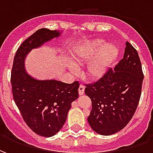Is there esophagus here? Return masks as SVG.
Instances as JSON below:
<instances>
[{
	"mask_svg": "<svg viewBox=\"0 0 153 153\" xmlns=\"http://www.w3.org/2000/svg\"><path fill=\"white\" fill-rule=\"evenodd\" d=\"M79 95H83L84 93V86L83 84H81L79 88Z\"/></svg>",
	"mask_w": 153,
	"mask_h": 153,
	"instance_id": "1",
	"label": "esophagus"
}]
</instances>
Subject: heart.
<instances>
[{"instance_id": "heart-1", "label": "heart", "mask_w": 153, "mask_h": 153, "mask_svg": "<svg viewBox=\"0 0 153 153\" xmlns=\"http://www.w3.org/2000/svg\"><path fill=\"white\" fill-rule=\"evenodd\" d=\"M97 56L90 65L88 74L93 78H98L102 75L106 68L112 63L113 60L117 57L119 50L112 44H106L102 39H94L86 42L77 51L76 64L83 65Z\"/></svg>"}]
</instances>
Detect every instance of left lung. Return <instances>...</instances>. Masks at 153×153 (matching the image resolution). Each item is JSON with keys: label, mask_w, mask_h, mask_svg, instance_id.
Wrapping results in <instances>:
<instances>
[{"label": "left lung", "mask_w": 153, "mask_h": 153, "mask_svg": "<svg viewBox=\"0 0 153 153\" xmlns=\"http://www.w3.org/2000/svg\"><path fill=\"white\" fill-rule=\"evenodd\" d=\"M143 73L138 54L126 42L125 54L114 69L110 68L96 82L85 84L92 101L88 121L94 131L111 135L125 128L140 100Z\"/></svg>", "instance_id": "obj_1"}]
</instances>
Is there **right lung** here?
Wrapping results in <instances>:
<instances>
[{"label": "right lung", "mask_w": 153, "mask_h": 153, "mask_svg": "<svg viewBox=\"0 0 153 153\" xmlns=\"http://www.w3.org/2000/svg\"><path fill=\"white\" fill-rule=\"evenodd\" d=\"M60 33L38 29L19 46L11 70L12 93L25 123L37 134L51 137L63 127L71 103L79 97V83L37 80L26 73L25 58L33 48L59 37Z\"/></svg>", "instance_id": "1"}]
</instances>
